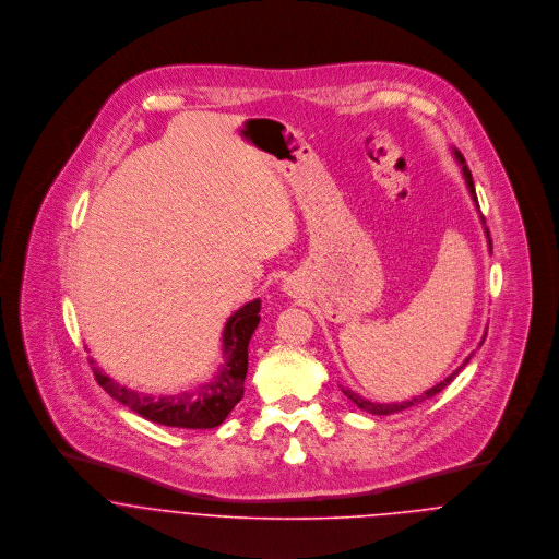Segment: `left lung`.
<instances>
[{"label": "left lung", "instance_id": "left-lung-1", "mask_svg": "<svg viewBox=\"0 0 559 559\" xmlns=\"http://www.w3.org/2000/svg\"><path fill=\"white\" fill-rule=\"evenodd\" d=\"M454 157L456 160L463 165V176H465V182H467V187H469V193H472V198H474V202L478 204V195H476V187H474V178H472V171H469V167H467V163L463 159V155L454 148ZM481 224H484V217H481ZM484 230H486V239H488V247H490V251H492V245H490V235H488V228L484 226ZM486 337V335H484ZM484 337H481V342H484ZM469 359H472V355L463 361V366L459 368V370H454L448 379H443L439 385H435V388H430L428 392H424L421 396H417V399L406 400V402H394V404H377V402H370V400L361 399L359 394H355L353 390H342L344 392V396L346 399L353 400L361 411H368V413H372V415H390V413H399L402 408H408V406H413V404H419V402H424V400L432 399V396H437L443 388H448L452 381H454V377L469 364Z\"/></svg>", "mask_w": 559, "mask_h": 559}]
</instances>
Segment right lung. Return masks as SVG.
I'll return each instance as SVG.
<instances>
[{"label":"right lung","instance_id":"add662e5","mask_svg":"<svg viewBox=\"0 0 559 559\" xmlns=\"http://www.w3.org/2000/svg\"><path fill=\"white\" fill-rule=\"evenodd\" d=\"M260 299H253L237 310L224 326L222 350L224 364L211 381L198 385L191 392H180L171 396H153L127 390L105 377L96 366L92 372L96 383L111 396L122 402L138 415L171 428H191L204 430L219 426L230 411L242 399V383L247 377V346L260 322ZM94 364V361H90Z\"/></svg>","mask_w":559,"mask_h":559}]
</instances>
